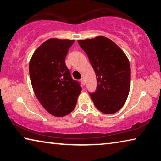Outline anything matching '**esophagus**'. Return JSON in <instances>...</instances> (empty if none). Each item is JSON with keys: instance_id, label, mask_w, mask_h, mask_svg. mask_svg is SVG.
Listing matches in <instances>:
<instances>
[{"instance_id": "obj_1", "label": "esophagus", "mask_w": 161, "mask_h": 161, "mask_svg": "<svg viewBox=\"0 0 161 161\" xmlns=\"http://www.w3.org/2000/svg\"><path fill=\"white\" fill-rule=\"evenodd\" d=\"M80 81H81V84H82V85H84V84H85V80H84V79L83 77L81 78Z\"/></svg>"}]
</instances>
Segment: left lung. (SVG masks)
Here are the masks:
<instances>
[{"instance_id":"8db88e82","label":"left lung","mask_w":161,"mask_h":161,"mask_svg":"<svg viewBox=\"0 0 161 161\" xmlns=\"http://www.w3.org/2000/svg\"><path fill=\"white\" fill-rule=\"evenodd\" d=\"M96 73L97 86L89 95L94 106L102 113L119 111L130 89V67L125 53L112 40L103 36L78 40Z\"/></svg>"}]
</instances>
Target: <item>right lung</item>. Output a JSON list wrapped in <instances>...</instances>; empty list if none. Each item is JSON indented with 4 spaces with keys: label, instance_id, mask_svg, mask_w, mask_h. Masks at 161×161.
Instances as JSON below:
<instances>
[{
    "label": "right lung",
    "instance_id": "obj_1",
    "mask_svg": "<svg viewBox=\"0 0 161 161\" xmlns=\"http://www.w3.org/2000/svg\"><path fill=\"white\" fill-rule=\"evenodd\" d=\"M75 40L52 38L32 56L29 73L35 96L49 113L64 116L74 110L81 91L65 64V58Z\"/></svg>",
    "mask_w": 161,
    "mask_h": 161
}]
</instances>
